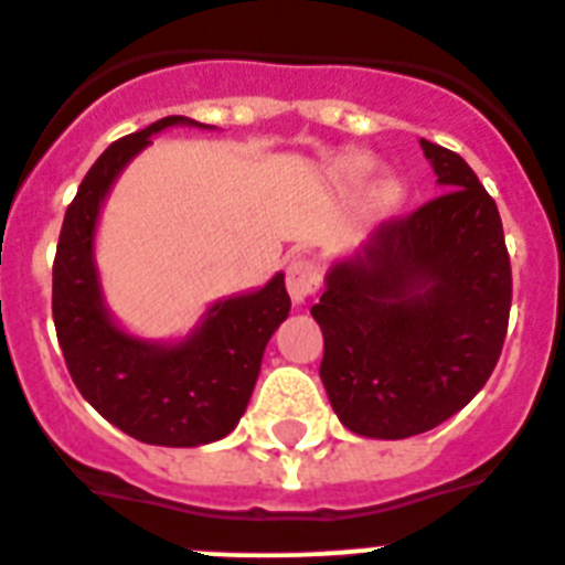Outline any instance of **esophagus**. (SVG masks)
Segmentation results:
<instances>
[{"label": "esophagus", "mask_w": 565, "mask_h": 565, "mask_svg": "<svg viewBox=\"0 0 565 565\" xmlns=\"http://www.w3.org/2000/svg\"><path fill=\"white\" fill-rule=\"evenodd\" d=\"M286 286H288V294H291L294 302H297V306H302V302H306L311 294H317V288H319L317 266H313L311 259L297 257L291 266H288Z\"/></svg>", "instance_id": "1"}]
</instances>
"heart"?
Segmentation results:
<instances>
[{
  "label": "heart",
  "instance_id": "obj_1",
  "mask_svg": "<svg viewBox=\"0 0 565 565\" xmlns=\"http://www.w3.org/2000/svg\"><path fill=\"white\" fill-rule=\"evenodd\" d=\"M356 174H359V178H364V174H367V167H359Z\"/></svg>",
  "mask_w": 565,
  "mask_h": 565
}]
</instances>
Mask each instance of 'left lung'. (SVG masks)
Segmentation results:
<instances>
[{
    "mask_svg": "<svg viewBox=\"0 0 565 565\" xmlns=\"http://www.w3.org/2000/svg\"><path fill=\"white\" fill-rule=\"evenodd\" d=\"M441 194L373 232L311 308L339 422L411 438L456 416L495 371L512 306L501 214L461 154L424 141Z\"/></svg>",
    "mask_w": 565,
    "mask_h": 565,
    "instance_id": "left-lung-1",
    "label": "left lung"
}]
</instances>
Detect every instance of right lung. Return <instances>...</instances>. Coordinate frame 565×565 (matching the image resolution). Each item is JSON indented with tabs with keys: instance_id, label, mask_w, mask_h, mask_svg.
Returning a JSON list of instances; mask_svg holds the SVG:
<instances>
[{
	"instance_id": "right-lung-1",
	"label": "right lung",
	"mask_w": 565,
	"mask_h": 565,
	"mask_svg": "<svg viewBox=\"0 0 565 565\" xmlns=\"http://www.w3.org/2000/svg\"><path fill=\"white\" fill-rule=\"evenodd\" d=\"M203 124L167 115L109 143L64 214L53 259V322L78 393L127 436L158 447L217 441L246 413L268 339L291 311L286 277L259 291L214 302L183 342L154 344L129 337L104 308L93 239L102 203L121 169L154 132Z\"/></svg>"
}]
</instances>
